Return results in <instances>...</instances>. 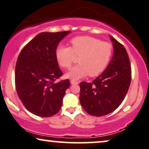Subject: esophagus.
Returning <instances> with one entry per match:
<instances>
[{"label":"esophagus","instance_id":"esophagus-1","mask_svg":"<svg viewBox=\"0 0 149 149\" xmlns=\"http://www.w3.org/2000/svg\"><path fill=\"white\" fill-rule=\"evenodd\" d=\"M79 83V82H77V81L75 80H71V84H78Z\"/></svg>","mask_w":149,"mask_h":149}]
</instances>
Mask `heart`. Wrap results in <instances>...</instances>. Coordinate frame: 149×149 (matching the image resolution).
I'll use <instances>...</instances> for the list:
<instances>
[{
    "instance_id": "obj_1",
    "label": "heart",
    "mask_w": 149,
    "mask_h": 149,
    "mask_svg": "<svg viewBox=\"0 0 149 149\" xmlns=\"http://www.w3.org/2000/svg\"><path fill=\"white\" fill-rule=\"evenodd\" d=\"M71 47L61 45L56 50L58 63L64 69L71 67L75 56H80L79 65L75 66L67 74L73 80L85 77L98 76L104 71L113 54V45L102 42L96 38L84 36L73 38Z\"/></svg>"
}]
</instances>
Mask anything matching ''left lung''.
<instances>
[{
    "label": "left lung",
    "mask_w": 149,
    "mask_h": 149,
    "mask_svg": "<svg viewBox=\"0 0 149 149\" xmlns=\"http://www.w3.org/2000/svg\"><path fill=\"white\" fill-rule=\"evenodd\" d=\"M114 54L107 68L92 82L80 84V104L91 116H102L121 104L131 81V67L123 45L111 36Z\"/></svg>",
    "instance_id": "1"
}]
</instances>
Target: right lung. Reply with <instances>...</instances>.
I'll return each mask as SVG.
<instances>
[{
  "label": "right lung",
  "mask_w": 149,
  "mask_h": 149,
  "mask_svg": "<svg viewBox=\"0 0 149 149\" xmlns=\"http://www.w3.org/2000/svg\"><path fill=\"white\" fill-rule=\"evenodd\" d=\"M70 31L42 32L20 51L15 69V85L22 103L29 111L40 117L59 112L69 79L56 82L63 75L56 58V50Z\"/></svg>",
  "instance_id": "right-lung-1"
}]
</instances>
